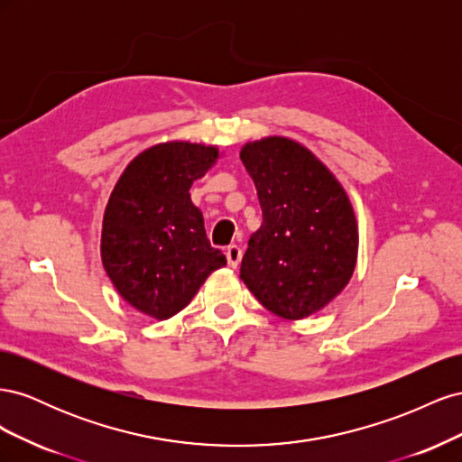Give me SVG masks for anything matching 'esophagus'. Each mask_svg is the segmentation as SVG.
Segmentation results:
<instances>
[{"label":"esophagus","instance_id":"obj_1","mask_svg":"<svg viewBox=\"0 0 462 462\" xmlns=\"http://www.w3.org/2000/svg\"><path fill=\"white\" fill-rule=\"evenodd\" d=\"M226 254H227V263H229V268H236V265L241 263V258H243V250H241V246H236V245L227 246Z\"/></svg>","mask_w":462,"mask_h":462}]
</instances>
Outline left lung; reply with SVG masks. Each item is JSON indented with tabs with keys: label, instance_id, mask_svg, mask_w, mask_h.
<instances>
[{
	"label": "left lung",
	"instance_id": "1",
	"mask_svg": "<svg viewBox=\"0 0 462 462\" xmlns=\"http://www.w3.org/2000/svg\"><path fill=\"white\" fill-rule=\"evenodd\" d=\"M263 221L250 236L241 279L263 309L304 319L351 282L358 226L345 189L314 153L287 136H263L241 148Z\"/></svg>",
	"mask_w": 462,
	"mask_h": 462
}]
</instances>
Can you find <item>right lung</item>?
<instances>
[{"instance_id":"add662e5","label":"right lung","mask_w":462,"mask_h":462,"mask_svg":"<svg viewBox=\"0 0 462 462\" xmlns=\"http://www.w3.org/2000/svg\"><path fill=\"white\" fill-rule=\"evenodd\" d=\"M217 146L171 141L125 167L102 221V263L133 309L153 319L180 312L227 263L209 245L190 187L219 160Z\"/></svg>"}]
</instances>
